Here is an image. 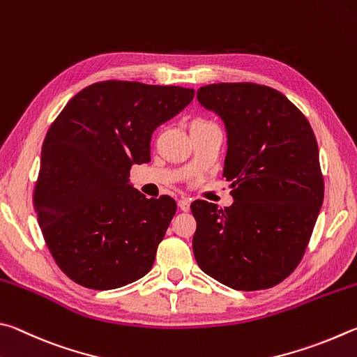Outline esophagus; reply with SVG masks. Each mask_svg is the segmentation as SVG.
<instances>
[{
    "instance_id": "esophagus-1",
    "label": "esophagus",
    "mask_w": 357,
    "mask_h": 357,
    "mask_svg": "<svg viewBox=\"0 0 357 357\" xmlns=\"http://www.w3.org/2000/svg\"><path fill=\"white\" fill-rule=\"evenodd\" d=\"M190 199H180L178 201V208L182 211H188L190 210Z\"/></svg>"
}]
</instances>
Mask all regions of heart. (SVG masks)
I'll list each match as a JSON object with an SVG mask.
<instances>
[{
	"label": "heart",
	"instance_id": "b5f03b06",
	"mask_svg": "<svg viewBox=\"0 0 357 357\" xmlns=\"http://www.w3.org/2000/svg\"><path fill=\"white\" fill-rule=\"evenodd\" d=\"M207 123H210V122H207V121H202V119H196V121H192V122H191V125H190V128H195V127H201V125H207Z\"/></svg>",
	"mask_w": 357,
	"mask_h": 357
}]
</instances>
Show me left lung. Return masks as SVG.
<instances>
[{"instance_id": "obj_1", "label": "left lung", "mask_w": 357, "mask_h": 357, "mask_svg": "<svg viewBox=\"0 0 357 357\" xmlns=\"http://www.w3.org/2000/svg\"><path fill=\"white\" fill-rule=\"evenodd\" d=\"M197 100L227 135L224 177L234 204H191L201 270L234 290L278 285L298 266L324 185L314 131L284 93L254 83L204 86Z\"/></svg>"}]
</instances>
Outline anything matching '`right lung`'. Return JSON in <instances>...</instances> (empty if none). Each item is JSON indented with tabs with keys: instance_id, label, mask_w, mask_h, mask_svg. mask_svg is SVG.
<instances>
[{
	"instance_id": "right-lung-1",
	"label": "right lung",
	"mask_w": 357,
	"mask_h": 357,
	"mask_svg": "<svg viewBox=\"0 0 357 357\" xmlns=\"http://www.w3.org/2000/svg\"><path fill=\"white\" fill-rule=\"evenodd\" d=\"M192 97L178 86L102 81L50 127L34 204L50 252L77 284L112 290L150 271L177 204L147 199L130 183V169L150 161L155 128Z\"/></svg>"
}]
</instances>
